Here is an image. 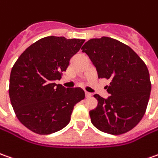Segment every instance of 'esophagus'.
Here are the masks:
<instances>
[{
    "mask_svg": "<svg viewBox=\"0 0 158 158\" xmlns=\"http://www.w3.org/2000/svg\"><path fill=\"white\" fill-rule=\"evenodd\" d=\"M85 96H86L87 98H89V97H91V93H89V92H85Z\"/></svg>",
    "mask_w": 158,
    "mask_h": 158,
    "instance_id": "esophagus-1",
    "label": "esophagus"
}]
</instances>
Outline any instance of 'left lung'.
Masks as SVG:
<instances>
[{
	"label": "left lung",
	"instance_id": "1",
	"mask_svg": "<svg viewBox=\"0 0 158 158\" xmlns=\"http://www.w3.org/2000/svg\"><path fill=\"white\" fill-rule=\"evenodd\" d=\"M96 67L98 78L110 80L107 99L94 95L98 104L89 111L93 125L111 135L132 130L145 113L151 83L148 68L132 48L110 37L90 39L81 48Z\"/></svg>",
	"mask_w": 158,
	"mask_h": 158
}]
</instances>
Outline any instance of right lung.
<instances>
[{
	"label": "right lung",
	"instance_id": "right-lung-1",
	"mask_svg": "<svg viewBox=\"0 0 158 158\" xmlns=\"http://www.w3.org/2000/svg\"><path fill=\"white\" fill-rule=\"evenodd\" d=\"M85 40L47 36L27 48L14 64L9 97L15 113L25 127L40 135L63 129L77 102L85 97L81 88H64L62 78L71 57Z\"/></svg>",
	"mask_w": 158,
	"mask_h": 158
}]
</instances>
